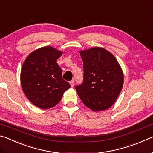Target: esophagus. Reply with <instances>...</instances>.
I'll use <instances>...</instances> for the list:
<instances>
[{
    "label": "esophagus",
    "mask_w": 153,
    "mask_h": 153,
    "mask_svg": "<svg viewBox=\"0 0 153 153\" xmlns=\"http://www.w3.org/2000/svg\"><path fill=\"white\" fill-rule=\"evenodd\" d=\"M69 84H70V85H71V87L73 88L74 86V80H71V81L69 82Z\"/></svg>",
    "instance_id": "esophagus-1"
}]
</instances>
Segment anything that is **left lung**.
I'll return each mask as SVG.
<instances>
[{"label":"left lung","mask_w":153,"mask_h":153,"mask_svg":"<svg viewBox=\"0 0 153 153\" xmlns=\"http://www.w3.org/2000/svg\"><path fill=\"white\" fill-rule=\"evenodd\" d=\"M84 65V83L76 87L82 102L93 111L108 109L122 90L123 72L109 51L99 46L79 51Z\"/></svg>","instance_id":"left-lung-1"}]
</instances>
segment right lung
I'll use <instances>...</instances> for the list:
<instances>
[{"mask_svg":"<svg viewBox=\"0 0 153 153\" xmlns=\"http://www.w3.org/2000/svg\"><path fill=\"white\" fill-rule=\"evenodd\" d=\"M63 52L46 46L32 52L25 59L20 74L25 97L36 107L48 109L60 102L64 92L71 87L61 77L56 60Z\"/></svg>","mask_w":153,"mask_h":153,"instance_id":"1","label":"right lung"}]
</instances>
